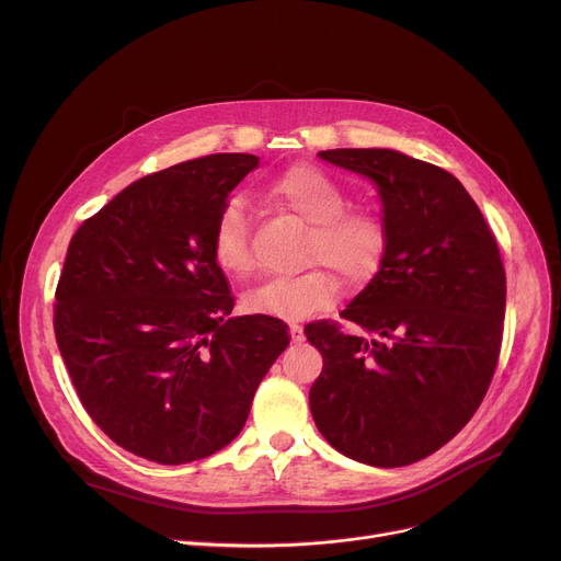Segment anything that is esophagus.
I'll list each match as a JSON object with an SVG mask.
<instances>
[{"instance_id":"34e87169","label":"esophagus","mask_w":561,"mask_h":561,"mask_svg":"<svg viewBox=\"0 0 561 561\" xmlns=\"http://www.w3.org/2000/svg\"><path fill=\"white\" fill-rule=\"evenodd\" d=\"M289 335H291V342H294V344H301V342L306 340L304 328H301L299 323H291V325H289Z\"/></svg>"}]
</instances>
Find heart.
<instances>
[{"mask_svg": "<svg viewBox=\"0 0 561 561\" xmlns=\"http://www.w3.org/2000/svg\"><path fill=\"white\" fill-rule=\"evenodd\" d=\"M265 192L278 210L310 226L304 262L331 267L351 285H362L378 274L389 244L387 224L374 208H351L348 192L335 176L314 164H294L274 176ZM210 251L224 274L233 278L251 274L255 257L249 240V215L240 196H233L219 210ZM335 296V278L314 267L257 283L244 294V308L255 314L299 321L331 306Z\"/></svg>", "mask_w": 561, "mask_h": 561, "instance_id": "b5f03b06", "label": "heart"}]
</instances>
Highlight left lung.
Here are the masks:
<instances>
[{"instance_id":"8db88e82","label":"left lung","mask_w":561,"mask_h":561,"mask_svg":"<svg viewBox=\"0 0 561 561\" xmlns=\"http://www.w3.org/2000/svg\"><path fill=\"white\" fill-rule=\"evenodd\" d=\"M319 158L369 176L389 244L371 283L337 321L306 325L323 369L310 412L335 450L380 469L408 467L471 421L499 365L505 267L480 208L453 174L393 149Z\"/></svg>"}]
</instances>
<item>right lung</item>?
Wrapping results in <instances>:
<instances>
[{
	"mask_svg": "<svg viewBox=\"0 0 561 561\" xmlns=\"http://www.w3.org/2000/svg\"><path fill=\"white\" fill-rule=\"evenodd\" d=\"M260 158L213 153L124 187L70 240L54 333L90 419L124 450L187 465L233 442L287 323L228 317L210 242Z\"/></svg>",
	"mask_w": 561,
	"mask_h": 561,
	"instance_id": "add662e5",
	"label": "right lung"
}]
</instances>
